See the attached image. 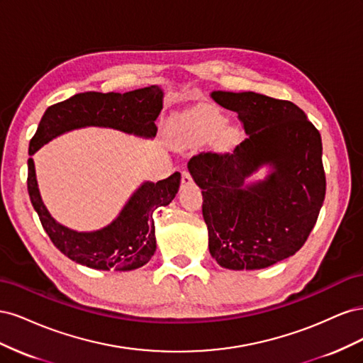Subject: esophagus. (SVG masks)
<instances>
[{"label": "esophagus", "mask_w": 363, "mask_h": 363, "mask_svg": "<svg viewBox=\"0 0 363 363\" xmlns=\"http://www.w3.org/2000/svg\"><path fill=\"white\" fill-rule=\"evenodd\" d=\"M194 183V179L189 171H183L182 172V186H188V184H192Z\"/></svg>", "instance_id": "obj_1"}]
</instances>
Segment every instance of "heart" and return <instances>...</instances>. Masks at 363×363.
<instances>
[{
  "label": "heart",
  "mask_w": 363,
  "mask_h": 363,
  "mask_svg": "<svg viewBox=\"0 0 363 363\" xmlns=\"http://www.w3.org/2000/svg\"><path fill=\"white\" fill-rule=\"evenodd\" d=\"M191 124L195 131H199L200 135H215L221 130L225 124V118L219 113L215 108H201L200 112H196L191 118Z\"/></svg>",
  "instance_id": "heart-1"
}]
</instances>
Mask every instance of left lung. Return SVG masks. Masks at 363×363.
<instances>
[{"label": "left lung", "mask_w": 363, "mask_h": 363, "mask_svg": "<svg viewBox=\"0 0 363 363\" xmlns=\"http://www.w3.org/2000/svg\"><path fill=\"white\" fill-rule=\"evenodd\" d=\"M248 138L233 152L203 151L188 168L203 189L208 251L228 269H262L298 251L325 196L321 135L298 106L256 92L212 94ZM262 164L274 171L243 184Z\"/></svg>", "instance_id": "1"}]
</instances>
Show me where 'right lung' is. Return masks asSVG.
Segmentation results:
<instances>
[{
  "label": "right lung",
  "instance_id": "obj_1",
  "mask_svg": "<svg viewBox=\"0 0 363 363\" xmlns=\"http://www.w3.org/2000/svg\"><path fill=\"white\" fill-rule=\"evenodd\" d=\"M163 92L148 86L125 94L83 92L50 106L43 113L28 155L65 131L86 125L111 127L139 136H156L155 121L162 111ZM180 186V172L157 183H144L128 200L115 221L103 230L79 233L60 225L43 206L38 189L35 163L28 159L27 188L33 207L51 242L71 260L94 269L131 271L144 267L156 251L155 219L157 207L172 201Z\"/></svg>",
  "mask_w": 363,
  "mask_h": 363
}]
</instances>
